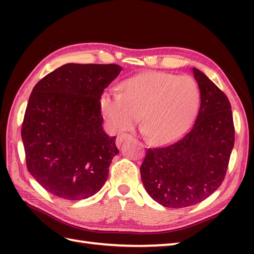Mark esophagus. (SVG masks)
Returning <instances> with one entry per match:
<instances>
[{
    "instance_id": "obj_1",
    "label": "esophagus",
    "mask_w": 254,
    "mask_h": 254,
    "mask_svg": "<svg viewBox=\"0 0 254 254\" xmlns=\"http://www.w3.org/2000/svg\"><path fill=\"white\" fill-rule=\"evenodd\" d=\"M127 137H131V135L130 134H127V133H122V134H119V135L117 136V139H116V142H117V144L118 145H120L124 139L126 138H127Z\"/></svg>"
}]
</instances>
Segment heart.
<instances>
[{"label":"heart","mask_w":254,"mask_h":254,"mask_svg":"<svg viewBox=\"0 0 254 254\" xmlns=\"http://www.w3.org/2000/svg\"><path fill=\"white\" fill-rule=\"evenodd\" d=\"M101 96L100 106L112 131H127L141 116L144 132L154 144L175 141L190 127L199 102L192 77L149 72L128 78Z\"/></svg>","instance_id":"b5f03b06"}]
</instances>
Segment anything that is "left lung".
Returning <instances> with one entry per match:
<instances>
[{"instance_id": "8db88e82", "label": "left lung", "mask_w": 254, "mask_h": 254, "mask_svg": "<svg viewBox=\"0 0 254 254\" xmlns=\"http://www.w3.org/2000/svg\"><path fill=\"white\" fill-rule=\"evenodd\" d=\"M201 106L193 127L167 146L148 148L141 165L147 193L165 207L182 208L207 198L222 185L235 143L230 102L206 75L193 67Z\"/></svg>"}]
</instances>
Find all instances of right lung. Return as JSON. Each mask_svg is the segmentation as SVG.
Instances as JSON below:
<instances>
[{
	"instance_id": "right-lung-1",
	"label": "right lung",
	"mask_w": 254,
	"mask_h": 254,
	"mask_svg": "<svg viewBox=\"0 0 254 254\" xmlns=\"http://www.w3.org/2000/svg\"><path fill=\"white\" fill-rule=\"evenodd\" d=\"M118 64L68 63L32 89L21 124L27 169L53 195L69 201L98 192L119 153L102 130V91L120 74Z\"/></svg>"
}]
</instances>
